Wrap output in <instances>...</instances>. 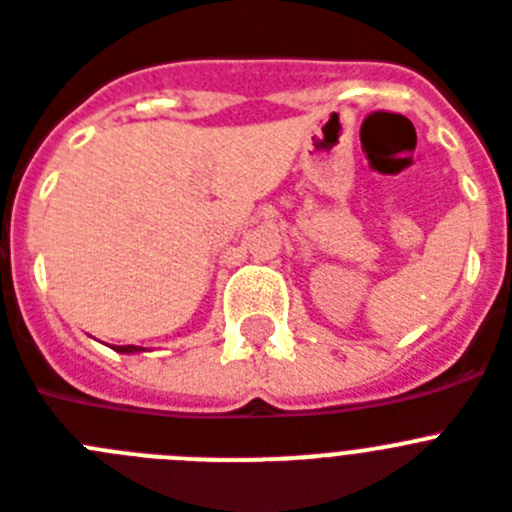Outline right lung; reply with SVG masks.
<instances>
[{"label": "right lung", "instance_id": "1", "mask_svg": "<svg viewBox=\"0 0 512 512\" xmlns=\"http://www.w3.org/2000/svg\"><path fill=\"white\" fill-rule=\"evenodd\" d=\"M117 351H122V354H132V351H137V346H117Z\"/></svg>", "mask_w": 512, "mask_h": 512}]
</instances>
